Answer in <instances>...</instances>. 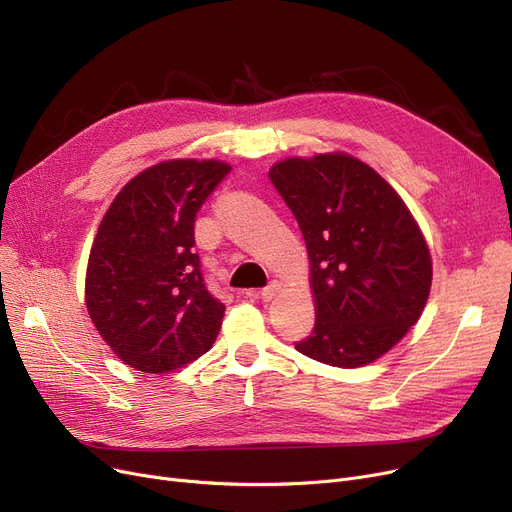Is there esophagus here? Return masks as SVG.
<instances>
[{
    "label": "esophagus",
    "instance_id": "esophagus-1",
    "mask_svg": "<svg viewBox=\"0 0 512 512\" xmlns=\"http://www.w3.org/2000/svg\"><path fill=\"white\" fill-rule=\"evenodd\" d=\"M280 288H282V284L280 282H272L270 286H265L263 290H251V292H247L249 297H257V299H261V301H272L276 294L280 292Z\"/></svg>",
    "mask_w": 512,
    "mask_h": 512
}]
</instances>
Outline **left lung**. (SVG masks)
I'll use <instances>...</instances> for the list:
<instances>
[{
    "instance_id": "1",
    "label": "left lung",
    "mask_w": 512,
    "mask_h": 512,
    "mask_svg": "<svg viewBox=\"0 0 512 512\" xmlns=\"http://www.w3.org/2000/svg\"><path fill=\"white\" fill-rule=\"evenodd\" d=\"M303 232L315 328L294 344L332 367L386 355L423 313L432 257L405 201L348 153L288 157L270 170Z\"/></svg>"
}]
</instances>
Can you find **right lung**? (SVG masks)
Returning a JSON list of instances; mask_svg holds the SVG:
<instances>
[{"label":"right lung","instance_id":"1","mask_svg":"<svg viewBox=\"0 0 512 512\" xmlns=\"http://www.w3.org/2000/svg\"><path fill=\"white\" fill-rule=\"evenodd\" d=\"M232 168L170 159L134 176L93 240L85 303L107 346L130 367L168 373L207 353L226 307L201 276L195 218Z\"/></svg>","mask_w":512,"mask_h":512}]
</instances>
